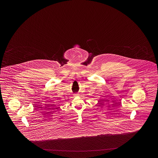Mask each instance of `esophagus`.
Listing matches in <instances>:
<instances>
[{
    "label": "esophagus",
    "instance_id": "esophagus-1",
    "mask_svg": "<svg viewBox=\"0 0 158 158\" xmlns=\"http://www.w3.org/2000/svg\"><path fill=\"white\" fill-rule=\"evenodd\" d=\"M78 95H78V94H74V95H73V96H74V97H78Z\"/></svg>",
    "mask_w": 158,
    "mask_h": 158
}]
</instances>
